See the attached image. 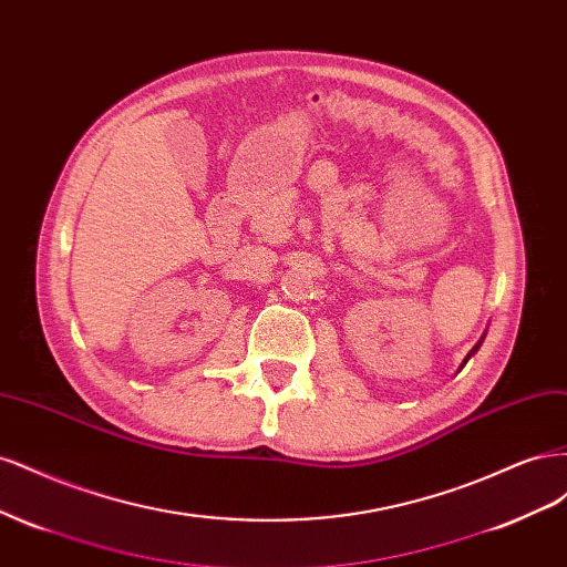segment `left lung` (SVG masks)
Masks as SVG:
<instances>
[{"mask_svg":"<svg viewBox=\"0 0 567 567\" xmlns=\"http://www.w3.org/2000/svg\"><path fill=\"white\" fill-rule=\"evenodd\" d=\"M483 340H485V333H483V338H480V340H477V346H475V348H473V350H471V352H468V354H466V359H463V364H461V367H458V371H461V369H463V367H466V362H468V359H471V357H473V354H475V352H477V350H480V346H483Z\"/></svg>","mask_w":567,"mask_h":567,"instance_id":"8db88e82","label":"left lung"}]
</instances>
